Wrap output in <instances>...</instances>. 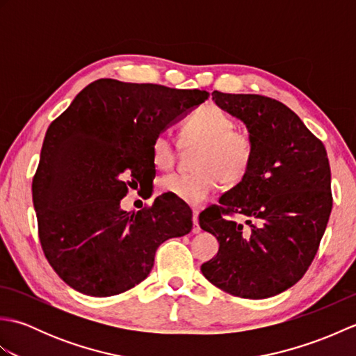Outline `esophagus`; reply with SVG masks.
<instances>
[{"label": "esophagus", "instance_id": "1", "mask_svg": "<svg viewBox=\"0 0 356 356\" xmlns=\"http://www.w3.org/2000/svg\"><path fill=\"white\" fill-rule=\"evenodd\" d=\"M200 232V226H199V213L194 211L193 213V234H199Z\"/></svg>", "mask_w": 356, "mask_h": 356}]
</instances>
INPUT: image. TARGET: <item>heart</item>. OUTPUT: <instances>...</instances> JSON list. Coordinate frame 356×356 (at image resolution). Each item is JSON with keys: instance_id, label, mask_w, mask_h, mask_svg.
Instances as JSON below:
<instances>
[{"instance_id": "obj_1", "label": "heart", "mask_w": 356, "mask_h": 356, "mask_svg": "<svg viewBox=\"0 0 356 356\" xmlns=\"http://www.w3.org/2000/svg\"><path fill=\"white\" fill-rule=\"evenodd\" d=\"M180 143L186 149L197 148L193 174H168L159 186L166 194L191 207H200L218 191L220 184L229 186L245 180L254 161V142L248 133L234 128V120L216 104L195 110L180 128ZM177 148L166 133L151 142V161L159 170L176 163Z\"/></svg>"}]
</instances>
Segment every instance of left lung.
<instances>
[{"label":"left lung","instance_id":"1","mask_svg":"<svg viewBox=\"0 0 356 356\" xmlns=\"http://www.w3.org/2000/svg\"><path fill=\"white\" fill-rule=\"evenodd\" d=\"M254 142V161L218 203L199 216L218 252L202 274L234 297L261 300L289 289L306 274L332 211L330 166L323 142L295 113L261 95L213 92ZM241 213L245 225L227 217Z\"/></svg>","mask_w":356,"mask_h":356}]
</instances>
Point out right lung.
<instances>
[{"label":"right lung","mask_w":356,"mask_h":356,"mask_svg":"<svg viewBox=\"0 0 356 356\" xmlns=\"http://www.w3.org/2000/svg\"><path fill=\"white\" fill-rule=\"evenodd\" d=\"M202 90L97 79L45 133L32 182L41 248L59 278L90 297L139 284L165 240L193 229L170 194L138 213L120 208L128 186L154 179L151 142L208 99Z\"/></svg>","instance_id":"add662e5"}]
</instances>
